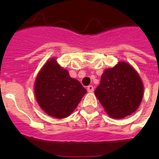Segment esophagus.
I'll list each match as a JSON object with an SVG mask.
<instances>
[{
  "label": "esophagus",
  "mask_w": 159,
  "mask_h": 159,
  "mask_svg": "<svg viewBox=\"0 0 159 159\" xmlns=\"http://www.w3.org/2000/svg\"><path fill=\"white\" fill-rule=\"evenodd\" d=\"M87 92H92L93 91H94V87L90 85V86H88V87H87Z\"/></svg>",
  "instance_id": "esophagus-1"
}]
</instances>
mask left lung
Instances as JSON below:
<instances>
[{
	"label": "left lung",
	"instance_id": "1",
	"mask_svg": "<svg viewBox=\"0 0 159 159\" xmlns=\"http://www.w3.org/2000/svg\"><path fill=\"white\" fill-rule=\"evenodd\" d=\"M95 95L109 116L121 119L130 116L142 102L143 85L130 64L119 62L104 71Z\"/></svg>",
	"mask_w": 159,
	"mask_h": 159
}]
</instances>
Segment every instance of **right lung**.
Here are the masks:
<instances>
[{
  "label": "right lung",
  "instance_id": "1",
  "mask_svg": "<svg viewBox=\"0 0 159 159\" xmlns=\"http://www.w3.org/2000/svg\"><path fill=\"white\" fill-rule=\"evenodd\" d=\"M86 93L87 90L79 81L70 77L54 58L44 64L34 82L39 106L48 116L57 119L70 116Z\"/></svg>",
  "mask_w": 159,
  "mask_h": 159
}]
</instances>
